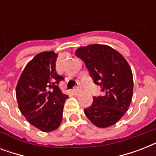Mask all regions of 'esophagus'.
Returning <instances> with one entry per match:
<instances>
[{"label":"esophagus","mask_w":156,"mask_h":156,"mask_svg":"<svg viewBox=\"0 0 156 156\" xmlns=\"http://www.w3.org/2000/svg\"><path fill=\"white\" fill-rule=\"evenodd\" d=\"M81 90H82V87H81V86H78L77 87L73 90V91H74V93L75 94H78V93L81 92Z\"/></svg>","instance_id":"esophagus-1"}]
</instances>
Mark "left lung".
<instances>
[{
	"label": "left lung",
	"mask_w": 156,
	"mask_h": 156,
	"mask_svg": "<svg viewBox=\"0 0 156 156\" xmlns=\"http://www.w3.org/2000/svg\"><path fill=\"white\" fill-rule=\"evenodd\" d=\"M96 85L102 87L103 96L93 97L84 113L95 126H113L128 110L133 97V73L124 56L108 45L90 44L76 50Z\"/></svg>",
	"instance_id": "1"
}]
</instances>
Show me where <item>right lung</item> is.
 I'll return each mask as SVG.
<instances>
[{"label":"right lung","instance_id":"add662e5","mask_svg":"<svg viewBox=\"0 0 156 156\" xmlns=\"http://www.w3.org/2000/svg\"><path fill=\"white\" fill-rule=\"evenodd\" d=\"M57 56L52 51L37 54L26 66L16 87L21 112L30 125L43 132L58 128L68 98L58 86L64 77L56 73Z\"/></svg>","mask_w":156,"mask_h":156}]
</instances>
